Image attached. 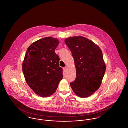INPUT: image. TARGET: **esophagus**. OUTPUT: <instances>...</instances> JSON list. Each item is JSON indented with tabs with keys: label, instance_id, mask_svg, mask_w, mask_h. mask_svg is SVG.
<instances>
[{
	"label": "esophagus",
	"instance_id": "obj_1",
	"mask_svg": "<svg viewBox=\"0 0 128 128\" xmlns=\"http://www.w3.org/2000/svg\"><path fill=\"white\" fill-rule=\"evenodd\" d=\"M66 66H65V67H64V68H63V70H66Z\"/></svg>",
	"mask_w": 128,
	"mask_h": 128
}]
</instances>
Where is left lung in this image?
Listing matches in <instances>:
<instances>
[{"label": "left lung", "mask_w": 128, "mask_h": 128, "mask_svg": "<svg viewBox=\"0 0 128 128\" xmlns=\"http://www.w3.org/2000/svg\"><path fill=\"white\" fill-rule=\"evenodd\" d=\"M65 43L72 51L76 70V78L70 86L77 96L88 97L99 88L105 72L102 51L82 36L66 38Z\"/></svg>", "instance_id": "left-lung-1"}]
</instances>
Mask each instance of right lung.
<instances>
[{
	"label": "right lung",
	"instance_id": "right-lung-1",
	"mask_svg": "<svg viewBox=\"0 0 128 128\" xmlns=\"http://www.w3.org/2000/svg\"><path fill=\"white\" fill-rule=\"evenodd\" d=\"M58 44L56 38H44L33 43L26 51L23 73L28 85L41 97L55 92L63 78L60 58L55 52Z\"/></svg>",
	"mask_w": 128,
	"mask_h": 128
}]
</instances>
